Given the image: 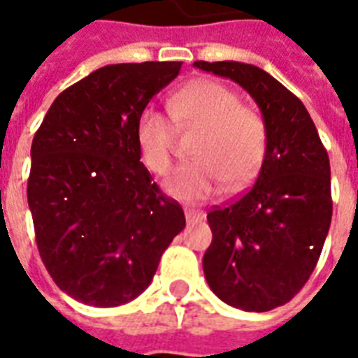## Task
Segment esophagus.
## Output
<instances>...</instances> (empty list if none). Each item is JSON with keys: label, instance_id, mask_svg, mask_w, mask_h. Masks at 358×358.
<instances>
[{"label": "esophagus", "instance_id": "34e87169", "mask_svg": "<svg viewBox=\"0 0 358 358\" xmlns=\"http://www.w3.org/2000/svg\"><path fill=\"white\" fill-rule=\"evenodd\" d=\"M185 219H187V223H199V221H202L204 219V213L199 212V210H187L185 208Z\"/></svg>", "mask_w": 358, "mask_h": 358}]
</instances>
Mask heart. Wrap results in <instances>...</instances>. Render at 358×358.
Here are the masks:
<instances>
[{
    "mask_svg": "<svg viewBox=\"0 0 358 358\" xmlns=\"http://www.w3.org/2000/svg\"><path fill=\"white\" fill-rule=\"evenodd\" d=\"M169 113L182 129H201L193 157L165 182V189L182 201H204L217 195L227 184L230 191L243 189L255 180L266 157V124L256 111L241 106L236 91L215 80L185 85L169 100ZM141 159L154 174L173 167V122L156 109L141 111L135 124Z\"/></svg>",
    "mask_w": 358,
    "mask_h": 358,
    "instance_id": "1",
    "label": "heart"
}]
</instances>
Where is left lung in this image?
<instances>
[{"instance_id":"left-lung-1","label":"left lung","mask_w":358,"mask_h":358,"mask_svg":"<svg viewBox=\"0 0 358 358\" xmlns=\"http://www.w3.org/2000/svg\"><path fill=\"white\" fill-rule=\"evenodd\" d=\"M193 66L243 87L267 134L256 184L208 213L213 239L204 277L227 305L273 310L294 299L322 255L333 217L327 150L303 102L266 70L238 61Z\"/></svg>"}]
</instances>
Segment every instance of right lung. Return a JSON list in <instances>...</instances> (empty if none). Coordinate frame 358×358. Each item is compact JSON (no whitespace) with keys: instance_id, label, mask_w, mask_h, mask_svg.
Segmentation results:
<instances>
[{"instance_id":"add662e5","label":"right lung","mask_w":358,"mask_h":358,"mask_svg":"<svg viewBox=\"0 0 358 358\" xmlns=\"http://www.w3.org/2000/svg\"><path fill=\"white\" fill-rule=\"evenodd\" d=\"M182 63L94 70L55 98L31 145L27 180L36 247L64 294L119 306L143 294L185 227L141 162L135 124Z\"/></svg>"}]
</instances>
